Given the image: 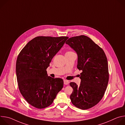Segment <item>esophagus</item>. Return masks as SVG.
Here are the masks:
<instances>
[{
	"mask_svg": "<svg viewBox=\"0 0 125 125\" xmlns=\"http://www.w3.org/2000/svg\"><path fill=\"white\" fill-rule=\"evenodd\" d=\"M69 81H68V80H64V84L67 85V84H69Z\"/></svg>",
	"mask_w": 125,
	"mask_h": 125,
	"instance_id": "34e87169",
	"label": "esophagus"
}]
</instances>
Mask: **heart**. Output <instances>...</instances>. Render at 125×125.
I'll return each instance as SVG.
<instances>
[{
  "label": "heart",
  "instance_id": "obj_1",
  "mask_svg": "<svg viewBox=\"0 0 125 125\" xmlns=\"http://www.w3.org/2000/svg\"><path fill=\"white\" fill-rule=\"evenodd\" d=\"M70 52H71V51H68V52H67L66 53H70Z\"/></svg>",
  "mask_w": 125,
  "mask_h": 125
}]
</instances>
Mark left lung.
<instances>
[{
  "mask_svg": "<svg viewBox=\"0 0 125 125\" xmlns=\"http://www.w3.org/2000/svg\"><path fill=\"white\" fill-rule=\"evenodd\" d=\"M66 43L78 55L77 68L82 70L79 86L70 83L73 91L71 102L82 110L91 108L103 97L108 85V61L103 49L85 35L71 38Z\"/></svg>",
  "mask_w": 125,
  "mask_h": 125,
  "instance_id": "8db88e82",
  "label": "left lung"
}]
</instances>
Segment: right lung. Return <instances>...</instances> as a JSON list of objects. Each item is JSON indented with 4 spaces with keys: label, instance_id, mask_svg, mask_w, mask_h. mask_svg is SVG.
I'll return each mask as SVG.
<instances>
[{
    "label": "right lung",
    "instance_id": "1",
    "mask_svg": "<svg viewBox=\"0 0 125 125\" xmlns=\"http://www.w3.org/2000/svg\"><path fill=\"white\" fill-rule=\"evenodd\" d=\"M68 39L36 37L26 45L18 56L16 72L20 92L35 108L50 105L63 87V80L48 76L46 70Z\"/></svg>",
    "mask_w": 125,
    "mask_h": 125
}]
</instances>
